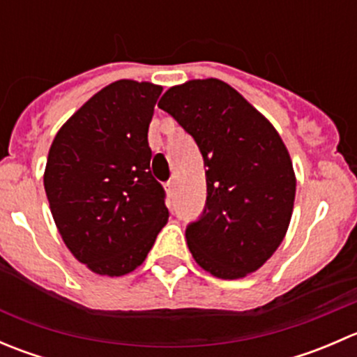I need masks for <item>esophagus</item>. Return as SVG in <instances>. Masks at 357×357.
Here are the masks:
<instances>
[{
    "mask_svg": "<svg viewBox=\"0 0 357 357\" xmlns=\"http://www.w3.org/2000/svg\"><path fill=\"white\" fill-rule=\"evenodd\" d=\"M165 190H167L169 195H172V193H174V181H172V179H169V181L165 183Z\"/></svg>",
    "mask_w": 357,
    "mask_h": 357,
    "instance_id": "esophagus-1",
    "label": "esophagus"
}]
</instances>
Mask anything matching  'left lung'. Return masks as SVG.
<instances>
[{
  "label": "left lung",
  "instance_id": "1",
  "mask_svg": "<svg viewBox=\"0 0 357 357\" xmlns=\"http://www.w3.org/2000/svg\"><path fill=\"white\" fill-rule=\"evenodd\" d=\"M158 107L195 139L207 167L204 211L186 226L192 255L222 280L259 269L282 243L294 211L295 174L280 135L219 79L174 86Z\"/></svg>",
  "mask_w": 357,
  "mask_h": 357
}]
</instances>
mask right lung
I'll return each instance as SVG.
<instances>
[{"instance_id": "1", "label": "right lung", "mask_w": 357, "mask_h": 357, "mask_svg": "<svg viewBox=\"0 0 357 357\" xmlns=\"http://www.w3.org/2000/svg\"><path fill=\"white\" fill-rule=\"evenodd\" d=\"M160 86L122 79L89 98L56 132L45 192L68 250L91 271L138 268L169 211L150 171L149 126Z\"/></svg>"}]
</instances>
